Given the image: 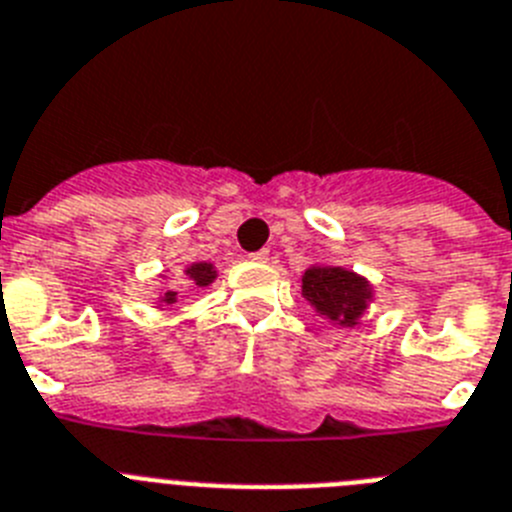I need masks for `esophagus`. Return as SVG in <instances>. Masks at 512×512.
<instances>
[{"mask_svg":"<svg viewBox=\"0 0 512 512\" xmlns=\"http://www.w3.org/2000/svg\"><path fill=\"white\" fill-rule=\"evenodd\" d=\"M268 255H270V252H268V250L252 252V255H250V260H255V262H265V260H268Z\"/></svg>","mask_w":512,"mask_h":512,"instance_id":"1","label":"esophagus"}]
</instances>
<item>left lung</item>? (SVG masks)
I'll use <instances>...</instances> for the list:
<instances>
[{"instance_id":"obj_1","label":"left lung","mask_w":512,"mask_h":512,"mask_svg":"<svg viewBox=\"0 0 512 512\" xmlns=\"http://www.w3.org/2000/svg\"><path fill=\"white\" fill-rule=\"evenodd\" d=\"M301 296L317 317L348 330L361 324L363 314L376 299L366 275L330 262H314L304 270Z\"/></svg>"}]
</instances>
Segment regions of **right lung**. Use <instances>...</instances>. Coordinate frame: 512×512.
Returning <instances> with one entry per match:
<instances>
[{
    "instance_id": "add662e5",
    "label": "right lung",
    "mask_w": 512,
    "mask_h": 512,
    "mask_svg": "<svg viewBox=\"0 0 512 512\" xmlns=\"http://www.w3.org/2000/svg\"><path fill=\"white\" fill-rule=\"evenodd\" d=\"M159 278H167V275H159ZM182 278L193 283V286L206 288V286H211L216 278H219V270H216V265H213V262L198 260V262H190V265H185V270H182ZM177 293L180 291H175V288L164 291L157 301V309H172V306L177 304Z\"/></svg>"
}]
</instances>
